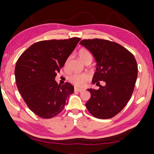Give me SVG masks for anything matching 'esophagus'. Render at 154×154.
<instances>
[{
    "label": "esophagus",
    "instance_id": "34e87169",
    "mask_svg": "<svg viewBox=\"0 0 154 154\" xmlns=\"http://www.w3.org/2000/svg\"><path fill=\"white\" fill-rule=\"evenodd\" d=\"M83 90V89H82V88H75V92H82V91Z\"/></svg>",
    "mask_w": 154,
    "mask_h": 154
}]
</instances>
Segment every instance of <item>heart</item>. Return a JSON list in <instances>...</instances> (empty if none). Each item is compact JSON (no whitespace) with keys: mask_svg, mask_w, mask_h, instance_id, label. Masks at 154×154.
<instances>
[{"mask_svg":"<svg viewBox=\"0 0 154 154\" xmlns=\"http://www.w3.org/2000/svg\"><path fill=\"white\" fill-rule=\"evenodd\" d=\"M78 55H79L81 60L84 62L85 64L88 63V62L90 63L92 60L93 57L92 54L86 49H81L78 52ZM69 60L70 58H68L66 62H65L64 66L66 68H67L68 64H69ZM88 78H89V76L86 73H73L69 77V81L72 84L75 85V86L80 87L83 85L85 82H86Z\"/></svg>","mask_w":154,"mask_h":154,"instance_id":"1","label":"heart"}]
</instances>
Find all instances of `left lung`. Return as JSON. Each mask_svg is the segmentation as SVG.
Wrapping results in <instances>:
<instances>
[{"label":"left lung","instance_id":"obj_1","mask_svg":"<svg viewBox=\"0 0 154 154\" xmlns=\"http://www.w3.org/2000/svg\"><path fill=\"white\" fill-rule=\"evenodd\" d=\"M79 44L92 54L97 62L92 83L105 82L98 90L88 89L91 97L86 108L96 118H113L131 98L138 73L136 60L123 46L108 40L84 39Z\"/></svg>","mask_w":154,"mask_h":154}]
</instances>
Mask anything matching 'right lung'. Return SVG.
<instances>
[{
	"label": "right lung",
	"mask_w": 154,
	"mask_h": 154,
	"mask_svg": "<svg viewBox=\"0 0 154 154\" xmlns=\"http://www.w3.org/2000/svg\"><path fill=\"white\" fill-rule=\"evenodd\" d=\"M80 40L74 37L38 41L17 60L15 69L17 89L28 108L40 118L57 116L73 93L71 83L58 85L55 77Z\"/></svg>",
	"instance_id": "obj_1"
}]
</instances>
